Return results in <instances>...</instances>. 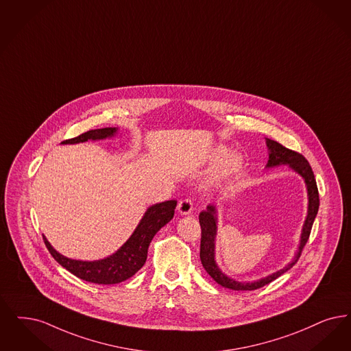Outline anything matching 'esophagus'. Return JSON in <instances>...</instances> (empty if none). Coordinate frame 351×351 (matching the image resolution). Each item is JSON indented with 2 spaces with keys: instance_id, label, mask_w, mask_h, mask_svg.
I'll return each mask as SVG.
<instances>
[{
  "instance_id": "1",
  "label": "esophagus",
  "mask_w": 351,
  "mask_h": 351,
  "mask_svg": "<svg viewBox=\"0 0 351 351\" xmlns=\"http://www.w3.org/2000/svg\"><path fill=\"white\" fill-rule=\"evenodd\" d=\"M178 210L182 215L191 214V211L193 210V201L191 198H182L178 204Z\"/></svg>"
}]
</instances>
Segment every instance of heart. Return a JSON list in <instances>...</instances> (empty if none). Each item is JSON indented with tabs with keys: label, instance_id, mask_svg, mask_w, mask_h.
<instances>
[{
	"label": "heart",
	"instance_id": "b5f03b06",
	"mask_svg": "<svg viewBox=\"0 0 351 351\" xmlns=\"http://www.w3.org/2000/svg\"><path fill=\"white\" fill-rule=\"evenodd\" d=\"M225 149H218L215 152V158H222L225 155ZM241 167V158L238 154H230L219 160L217 167L214 169V178L217 180L227 179L238 172Z\"/></svg>",
	"mask_w": 351,
	"mask_h": 351
}]
</instances>
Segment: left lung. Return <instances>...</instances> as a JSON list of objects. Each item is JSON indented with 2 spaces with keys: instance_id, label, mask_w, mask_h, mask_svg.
<instances>
[{
  "instance_id": "8db88e82",
  "label": "left lung",
  "mask_w": 351,
  "mask_h": 351,
  "mask_svg": "<svg viewBox=\"0 0 351 351\" xmlns=\"http://www.w3.org/2000/svg\"><path fill=\"white\" fill-rule=\"evenodd\" d=\"M267 149H269V160H267V167H276L280 165H289L291 169L300 173L307 184V191H308V215L306 218V222L303 226L302 237H300V245L299 251L296 253L294 260L287 265V267L280 269L278 271L267 276L263 280H254L250 283H241L238 280H231L227 276H225L219 267H217L214 261V239L217 234V218H215V209L214 206H208V210L201 211L199 213V226H201V245H199V258L202 263V267L208 271L213 280H215L218 285L222 287L235 290V291H252L257 290L271 280H277L283 273H286L289 269H291L293 265L296 264L299 260L302 251L308 241L309 234L312 230L313 221L316 218V214L319 211V205H320V198H319V191H317V184L313 175V171L309 166L308 160L298 152L290 150L280 145L277 141L269 140L267 138Z\"/></svg>"
}]
</instances>
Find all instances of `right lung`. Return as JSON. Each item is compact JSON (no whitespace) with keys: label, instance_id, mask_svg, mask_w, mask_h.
<instances>
[{"label":"right lung","instance_id":"1","mask_svg":"<svg viewBox=\"0 0 351 351\" xmlns=\"http://www.w3.org/2000/svg\"><path fill=\"white\" fill-rule=\"evenodd\" d=\"M116 133V128H101L84 132L78 137L62 141L61 143H78L88 140H103ZM176 201L169 199L162 204L150 206L141 219L140 225L134 230L125 244L112 256L99 261H78L71 260L56 252L48 240H43L49 253L61 267L69 270L71 274L81 280L98 283V285H114L134 276L146 263L147 250L155 234L167 225L173 217Z\"/></svg>","mask_w":351,"mask_h":351}]
</instances>
